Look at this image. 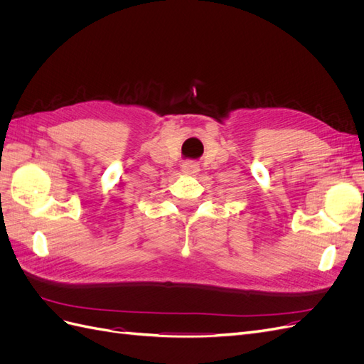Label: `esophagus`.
<instances>
[{"label":"esophagus","instance_id":"obj_1","mask_svg":"<svg viewBox=\"0 0 364 364\" xmlns=\"http://www.w3.org/2000/svg\"><path fill=\"white\" fill-rule=\"evenodd\" d=\"M200 171L199 165H197L196 162H185L182 165V173L183 174H188V176H193V174H197Z\"/></svg>","mask_w":364,"mask_h":364}]
</instances>
